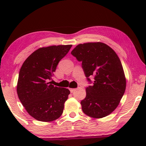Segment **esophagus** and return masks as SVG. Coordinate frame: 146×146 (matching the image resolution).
<instances>
[{"label":"esophagus","instance_id":"obj_1","mask_svg":"<svg viewBox=\"0 0 146 146\" xmlns=\"http://www.w3.org/2000/svg\"><path fill=\"white\" fill-rule=\"evenodd\" d=\"M76 90V88H70V90L71 93H73L74 92V91Z\"/></svg>","mask_w":146,"mask_h":146}]
</instances>
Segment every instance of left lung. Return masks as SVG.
<instances>
[{
  "label": "left lung",
  "instance_id": "left-lung-1",
  "mask_svg": "<svg viewBox=\"0 0 146 146\" xmlns=\"http://www.w3.org/2000/svg\"><path fill=\"white\" fill-rule=\"evenodd\" d=\"M71 54L82 62L87 80L94 76L93 84L86 88V96L81 101L83 112L102 118L114 111L126 87L121 61L113 50L102 42H88L76 46Z\"/></svg>",
  "mask_w": 146,
  "mask_h": 146
}]
</instances>
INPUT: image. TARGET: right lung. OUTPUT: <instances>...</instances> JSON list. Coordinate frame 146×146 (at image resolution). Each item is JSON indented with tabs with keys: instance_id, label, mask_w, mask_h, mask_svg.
Masks as SVG:
<instances>
[{
	"instance_id": "1",
	"label": "right lung",
	"mask_w": 146,
	"mask_h": 146,
	"mask_svg": "<svg viewBox=\"0 0 146 146\" xmlns=\"http://www.w3.org/2000/svg\"><path fill=\"white\" fill-rule=\"evenodd\" d=\"M72 45L40 48L24 62L19 72L17 91L27 112L41 121H52L62 114L70 92L51 84L58 64Z\"/></svg>"
}]
</instances>
